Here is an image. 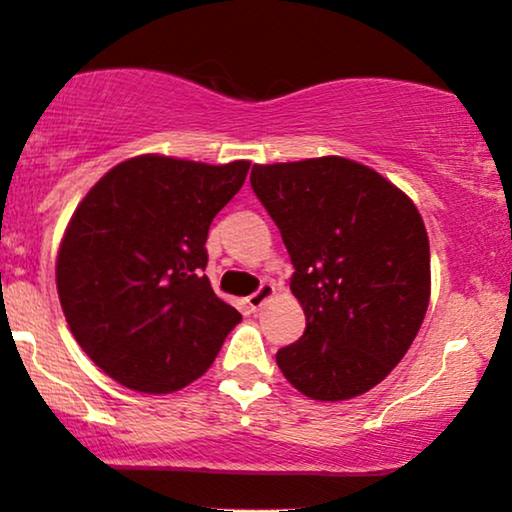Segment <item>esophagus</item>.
Here are the masks:
<instances>
[{"label":"esophagus","mask_w":512,"mask_h":512,"mask_svg":"<svg viewBox=\"0 0 512 512\" xmlns=\"http://www.w3.org/2000/svg\"><path fill=\"white\" fill-rule=\"evenodd\" d=\"M272 296H275V284L263 282L261 286H258V291H254V293H251V296L247 298V303H249L251 310H258V307H263L265 300L272 298Z\"/></svg>","instance_id":"esophagus-1"}]
</instances>
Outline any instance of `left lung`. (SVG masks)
Here are the masks:
<instances>
[{
	"mask_svg": "<svg viewBox=\"0 0 512 512\" xmlns=\"http://www.w3.org/2000/svg\"><path fill=\"white\" fill-rule=\"evenodd\" d=\"M277 223L307 326L277 366L314 401L366 394L408 352L431 296L417 207L370 167L340 156L251 167Z\"/></svg>",
	"mask_w": 512,
	"mask_h": 512,
	"instance_id": "obj_1",
	"label": "left lung"
}]
</instances>
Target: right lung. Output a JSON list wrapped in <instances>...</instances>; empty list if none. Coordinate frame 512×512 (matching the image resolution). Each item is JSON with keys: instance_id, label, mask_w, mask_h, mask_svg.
Here are the masks:
<instances>
[{"instance_id": "right-lung-1", "label": "right lung", "mask_w": 512, "mask_h": 512, "mask_svg": "<svg viewBox=\"0 0 512 512\" xmlns=\"http://www.w3.org/2000/svg\"><path fill=\"white\" fill-rule=\"evenodd\" d=\"M249 165L146 153L111 167L76 207L55 263L60 305L83 352L123 387L184 389L240 324L202 270L209 226Z\"/></svg>"}]
</instances>
